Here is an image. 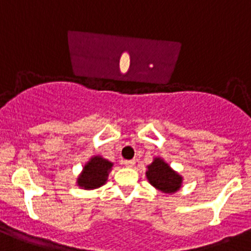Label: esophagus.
Instances as JSON below:
<instances>
[{
  "mask_svg": "<svg viewBox=\"0 0 251 251\" xmlns=\"http://www.w3.org/2000/svg\"><path fill=\"white\" fill-rule=\"evenodd\" d=\"M123 163L126 166V167L131 168V167H133V166H135L136 161H135V160H126V161H124Z\"/></svg>",
  "mask_w": 251,
  "mask_h": 251,
  "instance_id": "34e87169",
  "label": "esophagus"
}]
</instances>
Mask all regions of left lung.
<instances>
[{"label": "left lung", "instance_id": "1", "mask_svg": "<svg viewBox=\"0 0 251 251\" xmlns=\"http://www.w3.org/2000/svg\"><path fill=\"white\" fill-rule=\"evenodd\" d=\"M146 178L152 187L166 194L178 192L183 184V177L158 156L147 166Z\"/></svg>", "mask_w": 251, "mask_h": 251}]
</instances>
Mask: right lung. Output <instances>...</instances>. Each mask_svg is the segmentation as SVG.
<instances>
[{"instance_id":"add662e5","label":"right lung","mask_w":251,"mask_h":251,"mask_svg":"<svg viewBox=\"0 0 251 251\" xmlns=\"http://www.w3.org/2000/svg\"><path fill=\"white\" fill-rule=\"evenodd\" d=\"M114 163L106 160L102 156L95 154L89 158L88 162L83 166V170L76 178V186L85 191L97 189L104 186L109 178Z\"/></svg>"}]
</instances>
